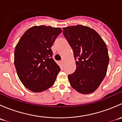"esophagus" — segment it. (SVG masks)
<instances>
[{"mask_svg":"<svg viewBox=\"0 0 122 122\" xmlns=\"http://www.w3.org/2000/svg\"><path fill=\"white\" fill-rule=\"evenodd\" d=\"M61 65H62V66H64V60H62L61 61Z\"/></svg>","mask_w":122,"mask_h":122,"instance_id":"esophagus-1","label":"esophagus"}]
</instances>
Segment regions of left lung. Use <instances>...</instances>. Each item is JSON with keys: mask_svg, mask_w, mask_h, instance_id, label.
<instances>
[{"mask_svg": "<svg viewBox=\"0 0 122 122\" xmlns=\"http://www.w3.org/2000/svg\"><path fill=\"white\" fill-rule=\"evenodd\" d=\"M64 36L73 50L76 70L68 78L81 94L93 93L106 74L109 57L105 42L97 32L86 26L63 28Z\"/></svg>", "mask_w": 122, "mask_h": 122, "instance_id": "left-lung-1", "label": "left lung"}]
</instances>
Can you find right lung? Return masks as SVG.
Returning a JSON list of instances; mask_svg holds the SVG:
<instances>
[{
    "label": "right lung",
    "mask_w": 122,
    "mask_h": 122,
    "mask_svg": "<svg viewBox=\"0 0 122 122\" xmlns=\"http://www.w3.org/2000/svg\"><path fill=\"white\" fill-rule=\"evenodd\" d=\"M61 32L60 28L33 26L16 46L14 64L18 77L32 92L45 91L55 83L61 69L52 58L51 48Z\"/></svg>",
    "instance_id": "right-lung-1"
}]
</instances>
